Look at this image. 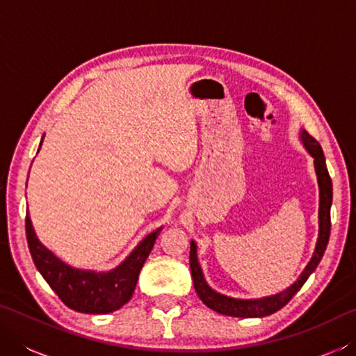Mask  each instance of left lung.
Wrapping results in <instances>:
<instances>
[{
  "label": "left lung",
  "mask_w": 356,
  "mask_h": 356,
  "mask_svg": "<svg viewBox=\"0 0 356 356\" xmlns=\"http://www.w3.org/2000/svg\"><path fill=\"white\" fill-rule=\"evenodd\" d=\"M301 141H303L305 147L308 149V152L314 159V168L317 174V184H318V237L316 243L314 254H312L309 264L306 265L303 273L300 275V278L293 282L291 287H287L286 291H282L272 297H264V298H256V300H240V298H232L226 297V295H221L215 292L212 287H210L206 280H204L202 270L200 267V262H197V246L193 242L190 243V268H191V276H193V284H195L197 297L202 300V303L207 306V308L213 309L220 314L231 316V317H265L273 314V312L280 311L281 308L292 300V297L297 293L301 286L305 284L306 280L309 278L311 273L317 268L318 262L322 261L323 252L327 250L328 240H330V209L331 202H333V184H331V177L327 170V163H325V155L314 138H312L308 131L301 130L300 134Z\"/></svg>",
  "instance_id": "left-lung-1"
}]
</instances>
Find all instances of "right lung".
Here are the masks:
<instances>
[{"label": "right lung", "instance_id": "add662e5", "mask_svg": "<svg viewBox=\"0 0 356 356\" xmlns=\"http://www.w3.org/2000/svg\"><path fill=\"white\" fill-rule=\"evenodd\" d=\"M25 226L29 252L33 256L35 268L65 306L76 312H86V314H108L127 303L134 295L143 265L161 231V227H159L144 237L130 252V256L116 268L97 273L91 270L70 267L51 251H48L35 237L28 213Z\"/></svg>", "mask_w": 356, "mask_h": 356}]
</instances>
